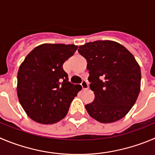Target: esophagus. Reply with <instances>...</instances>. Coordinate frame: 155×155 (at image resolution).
<instances>
[{"label": "esophagus", "instance_id": "obj_1", "mask_svg": "<svg viewBox=\"0 0 155 155\" xmlns=\"http://www.w3.org/2000/svg\"><path fill=\"white\" fill-rule=\"evenodd\" d=\"M81 86H82V88L83 90H87L89 89V84H88L87 81L86 80H83L81 83Z\"/></svg>", "mask_w": 155, "mask_h": 155}]
</instances>
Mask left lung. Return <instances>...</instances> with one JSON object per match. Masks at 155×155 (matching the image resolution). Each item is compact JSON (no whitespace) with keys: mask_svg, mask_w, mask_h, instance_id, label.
Here are the masks:
<instances>
[{"mask_svg":"<svg viewBox=\"0 0 155 155\" xmlns=\"http://www.w3.org/2000/svg\"><path fill=\"white\" fill-rule=\"evenodd\" d=\"M78 52L87 61L90 89L95 99L86 105L92 118L112 123L128 114L141 89V69L134 56L112 40H96L79 46Z\"/></svg>","mask_w":155,"mask_h":155,"instance_id":"obj_1","label":"left lung"}]
</instances>
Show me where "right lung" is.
I'll return each mask as SVG.
<instances>
[{"label":"right lung","mask_w":155,"mask_h":155,"mask_svg":"<svg viewBox=\"0 0 155 155\" xmlns=\"http://www.w3.org/2000/svg\"><path fill=\"white\" fill-rule=\"evenodd\" d=\"M78 47L44 43L24 59L17 73L19 102L27 115L38 123L54 124L65 118L74 97L82 89L69 82L63 65Z\"/></svg>","instance_id":"add662e5"}]
</instances>
